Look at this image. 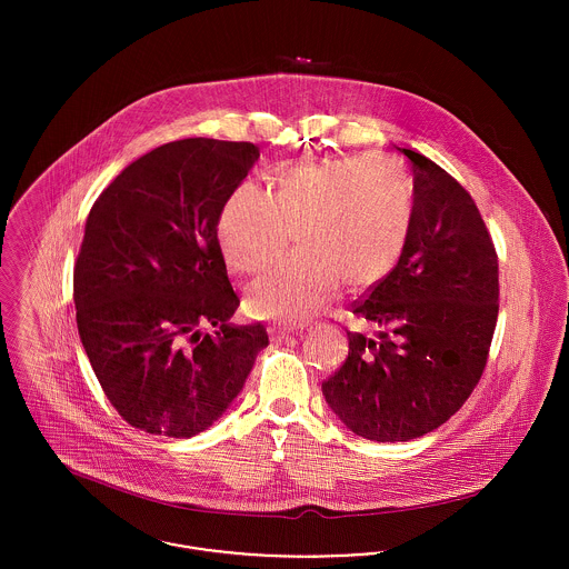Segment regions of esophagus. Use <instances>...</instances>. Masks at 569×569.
Wrapping results in <instances>:
<instances>
[{
  "mask_svg": "<svg viewBox=\"0 0 569 569\" xmlns=\"http://www.w3.org/2000/svg\"><path fill=\"white\" fill-rule=\"evenodd\" d=\"M271 332H273V337L282 339V337H289L291 332H296V328H289V326H278V328H271Z\"/></svg>",
  "mask_w": 569,
  "mask_h": 569,
  "instance_id": "esophagus-1",
  "label": "esophagus"
}]
</instances>
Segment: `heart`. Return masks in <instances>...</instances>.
Masks as SVG:
<instances>
[{"mask_svg":"<svg viewBox=\"0 0 569 569\" xmlns=\"http://www.w3.org/2000/svg\"><path fill=\"white\" fill-rule=\"evenodd\" d=\"M411 183L388 156L287 163L273 172V194L244 181L219 214L228 264L253 276L293 243L302 251L249 287L260 316L305 320L337 293L381 282L399 262L411 228Z\"/></svg>","mask_w":569,"mask_h":569,"instance_id":"heart-1","label":"heart"}]
</instances>
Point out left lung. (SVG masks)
<instances>
[{
    "label": "left lung",
    "instance_id": "left-lung-1",
    "mask_svg": "<svg viewBox=\"0 0 569 569\" xmlns=\"http://www.w3.org/2000/svg\"><path fill=\"white\" fill-rule=\"evenodd\" d=\"M403 151L413 206L397 267L352 302L361 322L322 383L339 420L368 440L407 442L447 422L476 390L499 311L497 251L473 197Z\"/></svg>",
    "mask_w": 569,
    "mask_h": 569
}]
</instances>
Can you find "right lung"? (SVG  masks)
Segmentation results:
<instances>
[{
  "label": "right lung",
  "mask_w": 569,
  "mask_h": 569,
  "mask_svg": "<svg viewBox=\"0 0 569 569\" xmlns=\"http://www.w3.org/2000/svg\"><path fill=\"white\" fill-rule=\"evenodd\" d=\"M258 158L251 142H168L129 163L89 210L77 325L104 397L136 429H208L269 343L260 322L228 325L241 300L217 234L226 199Z\"/></svg>",
  "instance_id": "1"
}]
</instances>
